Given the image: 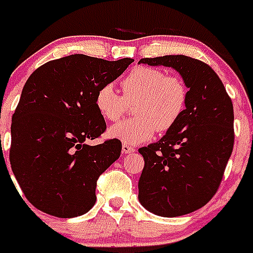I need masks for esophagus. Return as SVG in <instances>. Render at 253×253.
I'll use <instances>...</instances> for the list:
<instances>
[{"mask_svg": "<svg viewBox=\"0 0 253 253\" xmlns=\"http://www.w3.org/2000/svg\"><path fill=\"white\" fill-rule=\"evenodd\" d=\"M122 149H123V153H133V152H135V148L131 146H129V144H126V143H123L122 146Z\"/></svg>", "mask_w": 253, "mask_h": 253, "instance_id": "esophagus-1", "label": "esophagus"}]
</instances>
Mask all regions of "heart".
I'll use <instances>...</instances> for the list:
<instances>
[{"mask_svg":"<svg viewBox=\"0 0 253 253\" xmlns=\"http://www.w3.org/2000/svg\"><path fill=\"white\" fill-rule=\"evenodd\" d=\"M123 96L111 84H104L95 96L96 109L104 119L118 122L134 104V118L113 125L109 134L126 144L151 139L156 130L172 129L184 115L189 99L185 81L153 67H137L122 80Z\"/></svg>","mask_w":253,"mask_h":253,"instance_id":"obj_1","label":"heart"}]
</instances>
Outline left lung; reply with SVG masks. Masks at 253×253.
<instances>
[{"label":"left lung","instance_id":"1","mask_svg":"<svg viewBox=\"0 0 253 253\" xmlns=\"http://www.w3.org/2000/svg\"><path fill=\"white\" fill-rule=\"evenodd\" d=\"M139 63L176 69L189 88L184 115L158 140L139 148L144 169L139 202L161 216L204 207L222 182L234 144L233 104L211 67L186 55L143 58Z\"/></svg>","mask_w":253,"mask_h":253}]
</instances>
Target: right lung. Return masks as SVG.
<instances>
[{"instance_id":"add662e5","label":"right lung","mask_w":253,"mask_h":253,"mask_svg":"<svg viewBox=\"0 0 253 253\" xmlns=\"http://www.w3.org/2000/svg\"><path fill=\"white\" fill-rule=\"evenodd\" d=\"M131 62L72 54L46 62L28 78L12 115L10 163L37 209L73 218L93 207L100 175L122 152L116 138L86 144L106 130L95 96Z\"/></svg>"}]
</instances>
